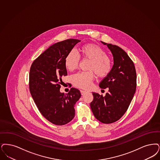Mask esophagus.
Instances as JSON below:
<instances>
[{
  "label": "esophagus",
  "instance_id": "1",
  "mask_svg": "<svg viewBox=\"0 0 160 160\" xmlns=\"http://www.w3.org/2000/svg\"><path fill=\"white\" fill-rule=\"evenodd\" d=\"M80 93L82 94V95H84L85 93H87L86 91H84V90H80Z\"/></svg>",
  "mask_w": 160,
  "mask_h": 160
}]
</instances>
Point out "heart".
<instances>
[{"label": "heart", "mask_w": 160, "mask_h": 160, "mask_svg": "<svg viewBox=\"0 0 160 160\" xmlns=\"http://www.w3.org/2000/svg\"><path fill=\"white\" fill-rule=\"evenodd\" d=\"M79 55L83 60H89L88 70L72 77V82L75 86L83 89H88L92 86L95 77L103 78L107 77L112 69V62L107 55V52L99 45L87 43L79 48ZM74 51L69 52L65 58L64 64L68 70L72 71L78 67L80 59Z\"/></svg>", "instance_id": "obj_1"}]
</instances>
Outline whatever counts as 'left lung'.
I'll use <instances>...</instances> for the list:
<instances>
[{
    "label": "left lung",
    "mask_w": 160,
    "mask_h": 160,
    "mask_svg": "<svg viewBox=\"0 0 160 160\" xmlns=\"http://www.w3.org/2000/svg\"><path fill=\"white\" fill-rule=\"evenodd\" d=\"M106 45L112 52L114 65L111 72L99 84L108 88L105 96L93 92L90 108L97 120L104 124L118 121L125 114L136 89V72L134 63L127 53L116 45Z\"/></svg>",
    "instance_id": "left-lung-1"
}]
</instances>
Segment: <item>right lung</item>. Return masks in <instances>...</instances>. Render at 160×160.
I'll return each instance as SVG.
<instances>
[{"mask_svg": "<svg viewBox=\"0 0 160 160\" xmlns=\"http://www.w3.org/2000/svg\"><path fill=\"white\" fill-rule=\"evenodd\" d=\"M80 42L70 38L52 45L30 67L29 89L32 99L42 115L55 125H64L73 119L74 105L81 96L76 88L66 94L59 91L62 77L67 76L65 57Z\"/></svg>", "mask_w": 160, "mask_h": 160, "instance_id": "obj_1", "label": "right lung"}]
</instances>
